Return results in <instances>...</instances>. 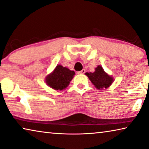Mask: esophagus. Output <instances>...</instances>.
Segmentation results:
<instances>
[{
	"instance_id": "34e87169",
	"label": "esophagus",
	"mask_w": 149,
	"mask_h": 149,
	"mask_svg": "<svg viewBox=\"0 0 149 149\" xmlns=\"http://www.w3.org/2000/svg\"><path fill=\"white\" fill-rule=\"evenodd\" d=\"M77 73H78L79 74H84L85 73H86V70L83 69L81 71H80V72H78Z\"/></svg>"
}]
</instances>
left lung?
<instances>
[{
	"instance_id": "1",
	"label": "left lung",
	"mask_w": 149,
	"mask_h": 149,
	"mask_svg": "<svg viewBox=\"0 0 149 149\" xmlns=\"http://www.w3.org/2000/svg\"><path fill=\"white\" fill-rule=\"evenodd\" d=\"M85 74L88 77V78L94 85V86L100 90L104 88H108L114 81V79L111 75L106 73L102 66L100 65L95 68L94 72H86Z\"/></svg>"
}]
</instances>
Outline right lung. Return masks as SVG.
<instances>
[{"label": "right lung", "instance_id": "add662e5", "mask_svg": "<svg viewBox=\"0 0 149 149\" xmlns=\"http://www.w3.org/2000/svg\"><path fill=\"white\" fill-rule=\"evenodd\" d=\"M74 75V71L58 64L52 72L46 75L45 81L49 87L53 89L62 91L68 87Z\"/></svg>", "mask_w": 149, "mask_h": 149}]
</instances>
